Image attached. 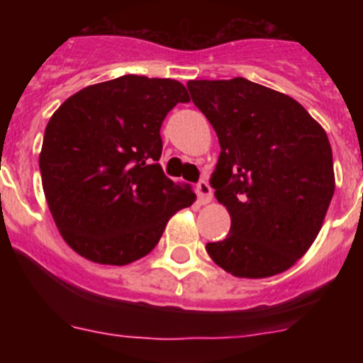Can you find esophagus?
<instances>
[{"label":"esophagus","instance_id":"esophagus-1","mask_svg":"<svg viewBox=\"0 0 363 363\" xmlns=\"http://www.w3.org/2000/svg\"><path fill=\"white\" fill-rule=\"evenodd\" d=\"M196 194L200 203H209L211 198H213V189H211L209 182L207 179H200L196 184Z\"/></svg>","mask_w":363,"mask_h":363}]
</instances>
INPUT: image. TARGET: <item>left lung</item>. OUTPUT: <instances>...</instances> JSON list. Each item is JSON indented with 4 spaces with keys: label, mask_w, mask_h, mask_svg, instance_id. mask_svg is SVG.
<instances>
[{
    "label": "left lung",
    "mask_w": 363,
    "mask_h": 363,
    "mask_svg": "<svg viewBox=\"0 0 363 363\" xmlns=\"http://www.w3.org/2000/svg\"><path fill=\"white\" fill-rule=\"evenodd\" d=\"M187 89L218 134L211 187L230 214L225 240L205 249L238 278L287 271L313 245L335 194L325 130L296 99L245 78Z\"/></svg>",
    "instance_id": "left-lung-1"
}]
</instances>
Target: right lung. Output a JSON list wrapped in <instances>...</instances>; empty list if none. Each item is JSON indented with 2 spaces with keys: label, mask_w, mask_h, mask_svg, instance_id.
<instances>
[{
  "label": "right lung",
  "mask_w": 363,
  "mask_h": 363,
  "mask_svg": "<svg viewBox=\"0 0 363 363\" xmlns=\"http://www.w3.org/2000/svg\"><path fill=\"white\" fill-rule=\"evenodd\" d=\"M189 101L176 79L120 76L70 96L47 123L43 191L63 240L96 264L127 265L152 251L194 192L163 174L160 129Z\"/></svg>",
  "instance_id": "obj_1"
}]
</instances>
